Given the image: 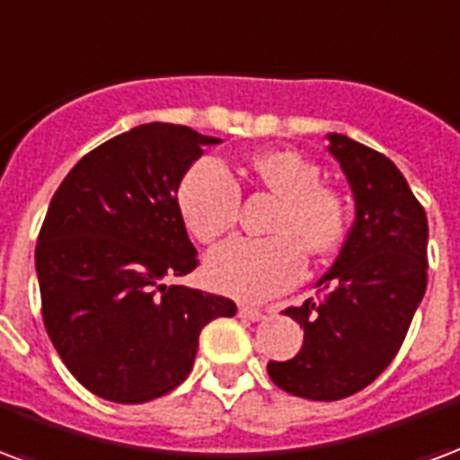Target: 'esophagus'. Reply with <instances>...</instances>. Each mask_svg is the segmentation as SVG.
<instances>
[{
	"instance_id": "obj_1",
	"label": "esophagus",
	"mask_w": 460,
	"mask_h": 460,
	"mask_svg": "<svg viewBox=\"0 0 460 460\" xmlns=\"http://www.w3.org/2000/svg\"><path fill=\"white\" fill-rule=\"evenodd\" d=\"M239 316H241V319H248V322H261V319L265 316V312H263V309H258V307H248V305H241Z\"/></svg>"
}]
</instances>
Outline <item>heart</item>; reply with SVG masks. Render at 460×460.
<instances>
[{
    "mask_svg": "<svg viewBox=\"0 0 460 460\" xmlns=\"http://www.w3.org/2000/svg\"><path fill=\"white\" fill-rule=\"evenodd\" d=\"M248 175L280 197L268 239H231L207 256L204 273L212 288L241 299H268L295 288L307 270L305 251L332 253L343 239V204L319 185V170L292 151L261 153ZM178 207L190 234L212 243L236 226L241 187L226 163L197 158L180 180Z\"/></svg>",
    "mask_w": 460,
    "mask_h": 460,
    "instance_id": "1",
    "label": "heart"
}]
</instances>
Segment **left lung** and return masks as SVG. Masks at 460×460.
<instances>
[{
  "label": "left lung",
  "instance_id": "1",
  "mask_svg": "<svg viewBox=\"0 0 460 460\" xmlns=\"http://www.w3.org/2000/svg\"><path fill=\"white\" fill-rule=\"evenodd\" d=\"M356 202V219L332 270L316 282L322 299L288 307L305 329L295 358L270 360L268 376L305 400H343L370 385L402 346L427 290L424 207L390 158L343 134H329Z\"/></svg>",
  "mask_w": 460,
  "mask_h": 460
}]
</instances>
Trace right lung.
I'll list each match as a JSON object with an SVG mask.
<instances>
[{
    "instance_id": "1",
    "label": "right lung",
    "mask_w": 460,
    "mask_h": 460,
    "mask_svg": "<svg viewBox=\"0 0 460 460\" xmlns=\"http://www.w3.org/2000/svg\"><path fill=\"white\" fill-rule=\"evenodd\" d=\"M190 126L141 124L77 163L50 199L36 246L43 324L90 393L141 404L190 376L199 332L236 305L172 285L192 273L178 187L202 146Z\"/></svg>"
}]
</instances>
